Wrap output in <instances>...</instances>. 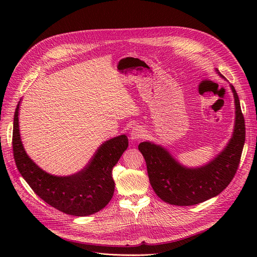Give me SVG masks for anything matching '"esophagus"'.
<instances>
[{
	"label": "esophagus",
	"instance_id": "1",
	"mask_svg": "<svg viewBox=\"0 0 257 257\" xmlns=\"http://www.w3.org/2000/svg\"><path fill=\"white\" fill-rule=\"evenodd\" d=\"M130 137L134 141H139V140H141V139H143L145 137V131L140 126L133 127V129H132V131L130 133Z\"/></svg>",
	"mask_w": 257,
	"mask_h": 257
}]
</instances>
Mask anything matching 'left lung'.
Masks as SVG:
<instances>
[{"label": "left lung", "instance_id": "left-lung-1", "mask_svg": "<svg viewBox=\"0 0 257 257\" xmlns=\"http://www.w3.org/2000/svg\"><path fill=\"white\" fill-rule=\"evenodd\" d=\"M235 102L233 137L225 150L202 168L186 169L168 151L149 142L139 145L147 165L148 176L155 194L172 205L190 206L218 196L233 179L245 144L246 127L237 93L231 85Z\"/></svg>", "mask_w": 257, "mask_h": 257}]
</instances>
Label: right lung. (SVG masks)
<instances>
[{
    "instance_id": "obj_1",
    "label": "right lung",
    "mask_w": 257,
    "mask_h": 257,
    "mask_svg": "<svg viewBox=\"0 0 257 257\" xmlns=\"http://www.w3.org/2000/svg\"><path fill=\"white\" fill-rule=\"evenodd\" d=\"M20 103L13 119V156L19 172L33 192L54 208L76 217H85L104 208L113 196L112 169L127 149V137L123 134L105 142L79 173L69 177L53 176L26 154L20 137Z\"/></svg>"
}]
</instances>
